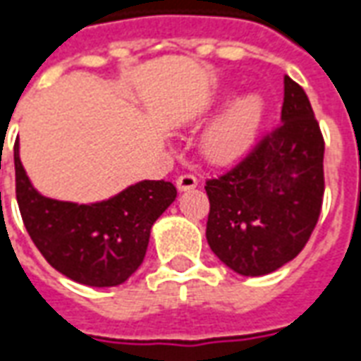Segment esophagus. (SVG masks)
Instances as JSON below:
<instances>
[{
    "label": "esophagus",
    "instance_id": "obj_1",
    "mask_svg": "<svg viewBox=\"0 0 361 361\" xmlns=\"http://www.w3.org/2000/svg\"><path fill=\"white\" fill-rule=\"evenodd\" d=\"M176 185L180 191H188V189H193L199 185V180H197L193 173H181L178 181H176Z\"/></svg>",
    "mask_w": 361,
    "mask_h": 361
}]
</instances>
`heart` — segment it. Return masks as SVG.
<instances>
[{
	"instance_id": "obj_1",
	"label": "heart",
	"mask_w": 361,
	"mask_h": 361,
	"mask_svg": "<svg viewBox=\"0 0 361 361\" xmlns=\"http://www.w3.org/2000/svg\"><path fill=\"white\" fill-rule=\"evenodd\" d=\"M265 116V102L259 94H243L212 121L201 139V150L212 164H228L250 149Z\"/></svg>"
}]
</instances>
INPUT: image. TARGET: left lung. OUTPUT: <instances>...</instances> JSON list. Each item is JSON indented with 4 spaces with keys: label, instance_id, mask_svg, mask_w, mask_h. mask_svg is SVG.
Listing matches in <instances>:
<instances>
[{
    "label": "left lung",
    "instance_id": "left-lung-1",
    "mask_svg": "<svg viewBox=\"0 0 361 361\" xmlns=\"http://www.w3.org/2000/svg\"><path fill=\"white\" fill-rule=\"evenodd\" d=\"M323 154L310 98L286 75L279 127L204 185L211 203L207 242L228 269L263 276L305 247L323 204Z\"/></svg>",
    "mask_w": 361,
    "mask_h": 361
}]
</instances>
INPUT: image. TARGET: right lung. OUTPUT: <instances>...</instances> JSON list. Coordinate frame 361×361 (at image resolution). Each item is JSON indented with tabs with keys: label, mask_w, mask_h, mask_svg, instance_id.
I'll use <instances>...</instances> for the list:
<instances>
[{
	"label": "right lung",
	"mask_w": 361,
	"mask_h": 361,
	"mask_svg": "<svg viewBox=\"0 0 361 361\" xmlns=\"http://www.w3.org/2000/svg\"><path fill=\"white\" fill-rule=\"evenodd\" d=\"M15 191L30 240L56 271L85 286L123 284L141 267L150 228L176 201L170 181L145 180L90 204L40 195L15 142Z\"/></svg>",
	"instance_id": "right-lung-1"
}]
</instances>
